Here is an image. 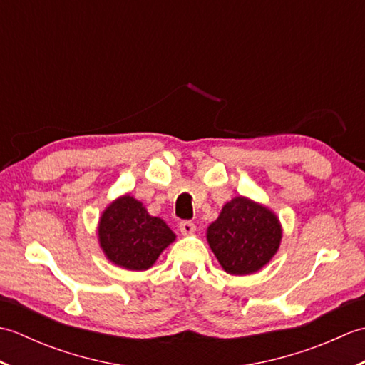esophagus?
<instances>
[{
  "label": "esophagus",
  "mask_w": 365,
  "mask_h": 365,
  "mask_svg": "<svg viewBox=\"0 0 365 365\" xmlns=\"http://www.w3.org/2000/svg\"><path fill=\"white\" fill-rule=\"evenodd\" d=\"M178 229H180L183 235H191L196 232V224L192 221H182L180 224H178Z\"/></svg>",
  "instance_id": "esophagus-1"
}]
</instances>
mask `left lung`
Instances as JSON below:
<instances>
[{
  "label": "left lung",
  "mask_w": 365,
  "mask_h": 365,
  "mask_svg": "<svg viewBox=\"0 0 365 365\" xmlns=\"http://www.w3.org/2000/svg\"><path fill=\"white\" fill-rule=\"evenodd\" d=\"M277 216L251 199L238 196L222 207L207 230L216 259L229 274H251L265 267L281 245Z\"/></svg>",
  "instance_id": "1"
}]
</instances>
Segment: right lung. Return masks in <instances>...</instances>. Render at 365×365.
<instances>
[{"instance_id": "obj_1", "label": "right lung", "mask_w": 365, "mask_h": 365, "mask_svg": "<svg viewBox=\"0 0 365 365\" xmlns=\"http://www.w3.org/2000/svg\"><path fill=\"white\" fill-rule=\"evenodd\" d=\"M98 240L108 260L143 271L153 265L175 234L161 218L147 213L139 200L125 195L106 207L98 224Z\"/></svg>"}]
</instances>
